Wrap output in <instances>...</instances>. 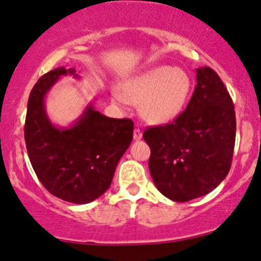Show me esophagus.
<instances>
[{
  "mask_svg": "<svg viewBox=\"0 0 261 261\" xmlns=\"http://www.w3.org/2000/svg\"><path fill=\"white\" fill-rule=\"evenodd\" d=\"M134 139L135 140H141V139H142V131H141L139 127L135 128V130H134Z\"/></svg>",
  "mask_w": 261,
  "mask_h": 261,
  "instance_id": "obj_1",
  "label": "esophagus"
}]
</instances>
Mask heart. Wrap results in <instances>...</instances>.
<instances>
[{"instance_id": "heart-1", "label": "heart", "mask_w": 261, "mask_h": 261, "mask_svg": "<svg viewBox=\"0 0 261 261\" xmlns=\"http://www.w3.org/2000/svg\"><path fill=\"white\" fill-rule=\"evenodd\" d=\"M191 79L181 68L158 67L131 80L122 90L127 102L140 105L144 120L171 121L182 112L191 92Z\"/></svg>"}]
</instances>
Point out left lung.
Segmentation results:
<instances>
[{"instance_id":"obj_1","label":"left lung","mask_w":261,"mask_h":261,"mask_svg":"<svg viewBox=\"0 0 261 261\" xmlns=\"http://www.w3.org/2000/svg\"><path fill=\"white\" fill-rule=\"evenodd\" d=\"M149 171L161 192L188 202L212 192L230 171L236 141V114L220 76L197 69V85L184 112L172 122L148 127Z\"/></svg>"}]
</instances>
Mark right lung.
I'll return each mask as SVG.
<instances>
[{"label":"right lung","instance_id":"obj_1","mask_svg":"<svg viewBox=\"0 0 261 261\" xmlns=\"http://www.w3.org/2000/svg\"><path fill=\"white\" fill-rule=\"evenodd\" d=\"M74 69L57 68L42 75L28 100L24 137L36 176L53 196L65 202H92L111 186L115 168L134 135L131 119L100 114L89 105L70 127H56L45 111L46 93L62 75Z\"/></svg>","mask_w":261,"mask_h":261}]
</instances>
